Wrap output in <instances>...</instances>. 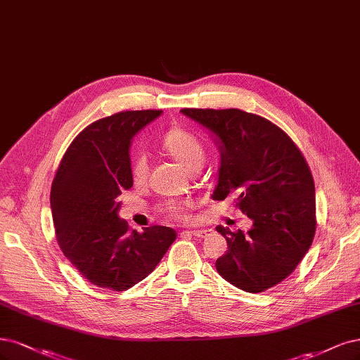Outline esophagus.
Returning <instances> with one entry per match:
<instances>
[{"label": "esophagus", "instance_id": "1", "mask_svg": "<svg viewBox=\"0 0 360 360\" xmlns=\"http://www.w3.org/2000/svg\"><path fill=\"white\" fill-rule=\"evenodd\" d=\"M186 232L193 235V237H196V238H205L210 233V229H195V231H186Z\"/></svg>", "mask_w": 360, "mask_h": 360}]
</instances>
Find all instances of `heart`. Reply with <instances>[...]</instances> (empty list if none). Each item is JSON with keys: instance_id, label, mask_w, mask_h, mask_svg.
<instances>
[{"instance_id": "obj_1", "label": "heart", "mask_w": 360, "mask_h": 360, "mask_svg": "<svg viewBox=\"0 0 360 360\" xmlns=\"http://www.w3.org/2000/svg\"><path fill=\"white\" fill-rule=\"evenodd\" d=\"M164 150L180 164L184 169L193 171L204 162V147L193 134L183 128H171L165 132L162 139ZM147 162L144 155H135L131 164V174L135 180H141L146 176ZM191 202H167L162 205V212L169 217L177 220H186L189 217Z\"/></svg>"}]
</instances>
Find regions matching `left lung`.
<instances>
[{
    "instance_id": "1",
    "label": "left lung",
    "mask_w": 360,
    "mask_h": 360,
    "mask_svg": "<svg viewBox=\"0 0 360 360\" xmlns=\"http://www.w3.org/2000/svg\"><path fill=\"white\" fill-rule=\"evenodd\" d=\"M220 143L213 200L237 195V207L253 220L250 231L217 226L228 252L219 274L241 290L259 293L289 277L316 233L314 180L289 135L268 119L238 108H183Z\"/></svg>"
}]
</instances>
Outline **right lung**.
<instances>
[{"instance_id":"obj_1","label":"right lung","mask_w":360,"mask_h":360,"mask_svg":"<svg viewBox=\"0 0 360 360\" xmlns=\"http://www.w3.org/2000/svg\"><path fill=\"white\" fill-rule=\"evenodd\" d=\"M162 110H131L86 127L62 156L51 192L56 240L80 274L98 288L127 290L146 278L177 233L168 226L131 231L119 196L132 188L129 146Z\"/></svg>"}]
</instances>
